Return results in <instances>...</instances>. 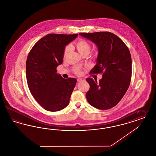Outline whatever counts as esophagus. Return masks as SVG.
<instances>
[{
	"mask_svg": "<svg viewBox=\"0 0 156 156\" xmlns=\"http://www.w3.org/2000/svg\"><path fill=\"white\" fill-rule=\"evenodd\" d=\"M84 80H85V79H80V78H79V79H77V81L78 82H80V81H82Z\"/></svg>",
	"mask_w": 156,
	"mask_h": 156,
	"instance_id": "1",
	"label": "esophagus"
}]
</instances>
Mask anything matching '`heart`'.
<instances>
[{"instance_id": "heart-1", "label": "heart", "mask_w": 156, "mask_h": 156, "mask_svg": "<svg viewBox=\"0 0 156 156\" xmlns=\"http://www.w3.org/2000/svg\"><path fill=\"white\" fill-rule=\"evenodd\" d=\"M76 46L77 48V50L80 54L81 55H88L91 50V44L89 42L84 39H80L77 41ZM71 50V46L68 45L65 47V51H64V57L66 56V55ZM74 72L77 75H80L81 73V69L79 67H76L74 68Z\"/></svg>"}]
</instances>
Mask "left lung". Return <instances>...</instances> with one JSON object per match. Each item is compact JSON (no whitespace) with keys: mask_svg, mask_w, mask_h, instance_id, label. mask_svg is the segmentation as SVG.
<instances>
[{"mask_svg":"<svg viewBox=\"0 0 156 156\" xmlns=\"http://www.w3.org/2000/svg\"><path fill=\"white\" fill-rule=\"evenodd\" d=\"M79 35L98 47L97 63L91 72L103 73L99 82L87 79L90 87L86 93L87 101L98 109H109L121 101L130 84L132 60L129 49L121 39L111 32Z\"/></svg>","mask_w":156,"mask_h":156,"instance_id":"obj_1","label":"left lung"}]
</instances>
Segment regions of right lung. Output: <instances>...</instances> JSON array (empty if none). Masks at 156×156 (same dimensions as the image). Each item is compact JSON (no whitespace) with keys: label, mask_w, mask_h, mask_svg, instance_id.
<instances>
[{"label":"right lung","mask_w":156,"mask_h":156,"mask_svg":"<svg viewBox=\"0 0 156 156\" xmlns=\"http://www.w3.org/2000/svg\"><path fill=\"white\" fill-rule=\"evenodd\" d=\"M78 34H51L38 41L28 55L26 76L30 92L41 107L50 112L65 108L77 82L57 73L62 64L65 46Z\"/></svg>","instance_id":"right-lung-1"}]
</instances>
